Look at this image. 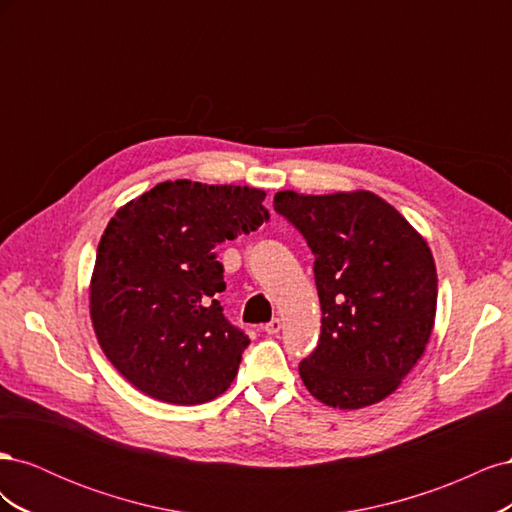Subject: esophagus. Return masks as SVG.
Masks as SVG:
<instances>
[{"instance_id":"1","label":"esophagus","mask_w":512,"mask_h":512,"mask_svg":"<svg viewBox=\"0 0 512 512\" xmlns=\"http://www.w3.org/2000/svg\"><path fill=\"white\" fill-rule=\"evenodd\" d=\"M280 329H282V320H280V318H273L271 322H267V324H265V331H267L269 335L280 333Z\"/></svg>"}]
</instances>
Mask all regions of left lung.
Instances as JSON below:
<instances>
[{
  "instance_id": "1",
  "label": "left lung",
  "mask_w": 512,
  "mask_h": 512,
  "mask_svg": "<svg viewBox=\"0 0 512 512\" xmlns=\"http://www.w3.org/2000/svg\"><path fill=\"white\" fill-rule=\"evenodd\" d=\"M273 207L316 256L322 327L299 365L303 384L333 408L378 404L410 374L433 331L438 275L427 241L386 200L363 190H286Z\"/></svg>"
}]
</instances>
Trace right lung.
I'll return each instance as SVG.
<instances>
[{
	"instance_id": "right-lung-1",
	"label": "right lung",
	"mask_w": 512,
	"mask_h": 512,
	"mask_svg": "<svg viewBox=\"0 0 512 512\" xmlns=\"http://www.w3.org/2000/svg\"><path fill=\"white\" fill-rule=\"evenodd\" d=\"M265 192L241 185L164 181L121 207L98 245L91 322L119 374L177 406L222 395L247 335L218 301L226 290L218 245L269 218Z\"/></svg>"
}]
</instances>
